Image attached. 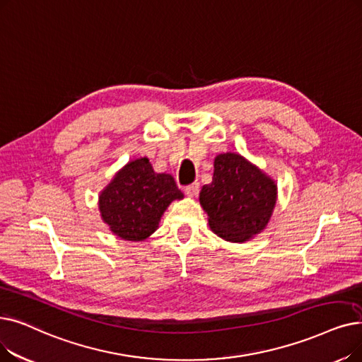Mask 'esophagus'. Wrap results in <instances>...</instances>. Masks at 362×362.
Masks as SVG:
<instances>
[{"label":"esophagus","instance_id":"34e87169","mask_svg":"<svg viewBox=\"0 0 362 362\" xmlns=\"http://www.w3.org/2000/svg\"><path fill=\"white\" fill-rule=\"evenodd\" d=\"M198 192H199V183H198V182L187 185V186L185 187V194H186L187 197H195V195H198Z\"/></svg>","mask_w":362,"mask_h":362}]
</instances>
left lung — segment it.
I'll return each instance as SVG.
<instances>
[{
	"instance_id": "left-lung-1",
	"label": "left lung",
	"mask_w": 362,
	"mask_h": 362,
	"mask_svg": "<svg viewBox=\"0 0 362 362\" xmlns=\"http://www.w3.org/2000/svg\"><path fill=\"white\" fill-rule=\"evenodd\" d=\"M199 202L220 238L244 243L268 225L276 202V185L238 153L214 158V175L204 185Z\"/></svg>"
}]
</instances>
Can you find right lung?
Instances as JSON below:
<instances>
[{"label": "right lung", "mask_w": 362, "mask_h": 362, "mask_svg": "<svg viewBox=\"0 0 362 362\" xmlns=\"http://www.w3.org/2000/svg\"><path fill=\"white\" fill-rule=\"evenodd\" d=\"M183 198L175 179L155 173L148 158L125 165L99 198L103 222L122 240L142 241L158 228L173 199Z\"/></svg>", "instance_id": "add662e5"}]
</instances>
